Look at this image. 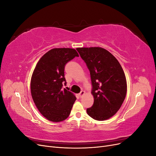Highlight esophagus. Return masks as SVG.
<instances>
[{
    "instance_id": "34e87169",
    "label": "esophagus",
    "mask_w": 156,
    "mask_h": 156,
    "mask_svg": "<svg viewBox=\"0 0 156 156\" xmlns=\"http://www.w3.org/2000/svg\"><path fill=\"white\" fill-rule=\"evenodd\" d=\"M84 94H85V92H84V90H82L81 92L79 93V96H80V98H82Z\"/></svg>"
}]
</instances>
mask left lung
I'll return each instance as SVG.
<instances>
[{
  "mask_svg": "<svg viewBox=\"0 0 156 156\" xmlns=\"http://www.w3.org/2000/svg\"><path fill=\"white\" fill-rule=\"evenodd\" d=\"M90 73L94 104L87 109L93 119H110L120 109L127 92L124 70L110 52L100 47L78 48Z\"/></svg>",
  "mask_w": 156,
  "mask_h": 156,
  "instance_id": "obj_1",
  "label": "left lung"
}]
</instances>
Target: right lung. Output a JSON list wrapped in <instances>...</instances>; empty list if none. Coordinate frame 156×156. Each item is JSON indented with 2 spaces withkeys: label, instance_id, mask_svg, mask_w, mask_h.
I'll return each instance as SVG.
<instances>
[{
  "label": "right lung",
  "instance_id": "1",
  "mask_svg": "<svg viewBox=\"0 0 156 156\" xmlns=\"http://www.w3.org/2000/svg\"><path fill=\"white\" fill-rule=\"evenodd\" d=\"M79 56L71 48H54L41 56L32 73L30 92L41 114L51 122H58L69 116L76 97L66 88L64 67Z\"/></svg>",
  "mask_w": 156,
  "mask_h": 156
}]
</instances>
